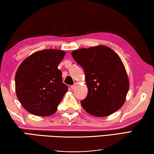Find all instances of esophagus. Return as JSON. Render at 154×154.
I'll return each instance as SVG.
<instances>
[{
  "mask_svg": "<svg viewBox=\"0 0 154 154\" xmlns=\"http://www.w3.org/2000/svg\"><path fill=\"white\" fill-rule=\"evenodd\" d=\"M77 83H75V84H74V85H72V86H71V87H70V88H71V89H72V90H73V89H75V88H76V86H77Z\"/></svg>",
  "mask_w": 154,
  "mask_h": 154,
  "instance_id": "1",
  "label": "esophagus"
}]
</instances>
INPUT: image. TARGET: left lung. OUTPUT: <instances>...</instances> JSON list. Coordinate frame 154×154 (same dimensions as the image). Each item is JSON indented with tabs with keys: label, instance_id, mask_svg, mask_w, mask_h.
Instances as JSON below:
<instances>
[{
	"label": "left lung",
	"instance_id": "obj_1",
	"mask_svg": "<svg viewBox=\"0 0 154 154\" xmlns=\"http://www.w3.org/2000/svg\"><path fill=\"white\" fill-rule=\"evenodd\" d=\"M73 59L84 70L88 95L82 108L94 116L110 115L125 103L130 82L119 56L106 46L73 51Z\"/></svg>",
	"mask_w": 154,
	"mask_h": 154
}]
</instances>
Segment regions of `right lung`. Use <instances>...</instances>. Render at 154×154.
<instances>
[{"label":"right lung","mask_w":154,"mask_h":154,"mask_svg":"<svg viewBox=\"0 0 154 154\" xmlns=\"http://www.w3.org/2000/svg\"><path fill=\"white\" fill-rule=\"evenodd\" d=\"M66 53L45 49L33 53L24 60L16 73V92L19 101L29 113L51 116L57 111L68 86L62 83L57 68Z\"/></svg>","instance_id":"1"}]
</instances>
